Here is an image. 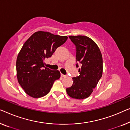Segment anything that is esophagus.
<instances>
[{
    "label": "esophagus",
    "instance_id": "1",
    "mask_svg": "<svg viewBox=\"0 0 130 130\" xmlns=\"http://www.w3.org/2000/svg\"><path fill=\"white\" fill-rule=\"evenodd\" d=\"M61 76L62 77H66L67 76V75H63V74H62V73H61Z\"/></svg>",
    "mask_w": 130,
    "mask_h": 130
}]
</instances>
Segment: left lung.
Segmentation results:
<instances>
[{
    "label": "left lung",
    "mask_w": 130,
    "mask_h": 130,
    "mask_svg": "<svg viewBox=\"0 0 130 130\" xmlns=\"http://www.w3.org/2000/svg\"><path fill=\"white\" fill-rule=\"evenodd\" d=\"M76 47V62L79 63V75L73 77V84L67 88L68 95L73 99L88 98L102 77L103 59L97 44L88 37L69 36ZM76 67H79L76 63Z\"/></svg>",
    "instance_id": "8db88e82"
}]
</instances>
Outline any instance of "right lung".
Here are the masks:
<instances>
[{"instance_id":"right-lung-1","label":"right lung","mask_w":130,"mask_h":130,"mask_svg":"<svg viewBox=\"0 0 130 130\" xmlns=\"http://www.w3.org/2000/svg\"><path fill=\"white\" fill-rule=\"evenodd\" d=\"M67 39V36L40 31L25 42L17 56L16 70L19 84L28 95L34 98L45 96L59 79V71L45 67L44 61Z\"/></svg>"}]
</instances>
